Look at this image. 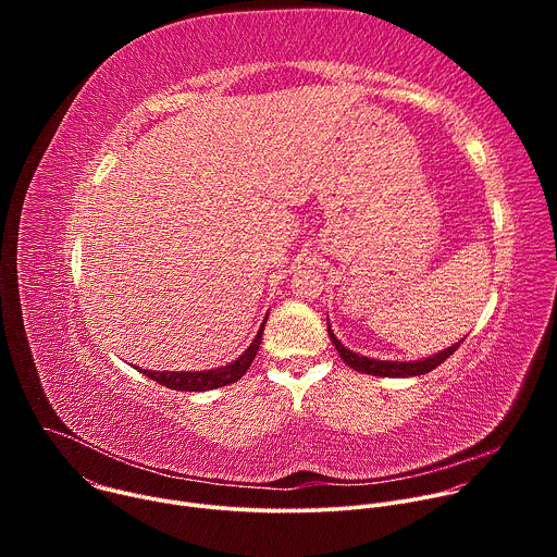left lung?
<instances>
[{"mask_svg": "<svg viewBox=\"0 0 557 557\" xmlns=\"http://www.w3.org/2000/svg\"><path fill=\"white\" fill-rule=\"evenodd\" d=\"M329 337H331L333 346L337 348L339 357L344 359V363L350 366L352 370L363 372V374H372V376H401V379H404V376H419V374H425V372L434 370V368L441 366L447 357H451V355L456 352V348L460 346V342H462V339H460L458 344H454V346H449V348H445V350H441V352H436V355H432V357H423V359H419V361H383V359L363 357V355L352 352L350 348H346V346L335 337V333H333V329H331V322H329Z\"/></svg>", "mask_w": 557, "mask_h": 557, "instance_id": "obj_1", "label": "left lung"}]
</instances>
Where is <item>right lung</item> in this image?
<instances>
[{"mask_svg":"<svg viewBox=\"0 0 557 557\" xmlns=\"http://www.w3.org/2000/svg\"><path fill=\"white\" fill-rule=\"evenodd\" d=\"M269 320V314L264 317V322L260 324V331L256 335V339L251 342V346L237 357L235 361L226 363V366H220V368H211V370H196V372H151V370H145V368H138V372H143L145 376L158 381L165 387H172V389H183V392H207V389H215V387H224L228 383H235L237 379H240L249 366L253 363L258 350H260V344H262V333H264V324Z\"/></svg>","mask_w":557,"mask_h":557,"instance_id":"obj_1","label":"right lung"}]
</instances>
